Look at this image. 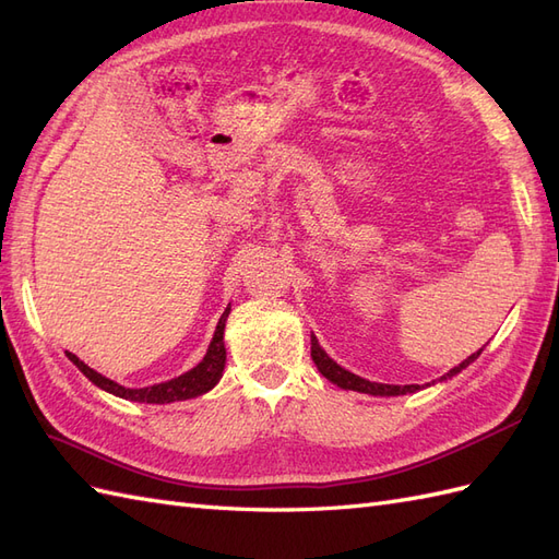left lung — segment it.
Instances as JSON below:
<instances>
[{"label": "left lung", "instance_id": "left-lung-1", "mask_svg": "<svg viewBox=\"0 0 559 559\" xmlns=\"http://www.w3.org/2000/svg\"><path fill=\"white\" fill-rule=\"evenodd\" d=\"M312 361L317 364V368H319V373L324 376L326 380H331L333 384H337V386H343V389H352V392H361V394H370V396H401V394H413V392H417L419 389V384H382V382H370V380H364V378H359V376H354V373H349V370H345L343 366H337L329 354L319 347V343H317V337L312 335ZM480 352L483 349H478V352H473L468 359H464L460 366H454V368H450L448 373L441 378V380H450L452 376H456V373H462V370L468 366V364H473L476 361L478 357H480Z\"/></svg>", "mask_w": 559, "mask_h": 559}]
</instances>
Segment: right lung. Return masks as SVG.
Segmentation results:
<instances>
[{
  "label": "right lung",
  "instance_id": "add662e5",
  "mask_svg": "<svg viewBox=\"0 0 559 559\" xmlns=\"http://www.w3.org/2000/svg\"><path fill=\"white\" fill-rule=\"evenodd\" d=\"M230 308H226V312L222 314L214 331L212 343L207 347L205 359H202L195 368H191L189 373H183L179 378H173L167 382L154 384V386H142V389H128L121 386L118 382L99 376L97 370H93L91 366L83 364L76 354L67 352V359H70L83 376H86L95 386L105 389V392L121 396L126 401H138V403H173V401H186V399H195L200 394L210 392V389L222 380L224 376V366H226V347H224V329H226V319H228Z\"/></svg>",
  "mask_w": 559,
  "mask_h": 559
}]
</instances>
